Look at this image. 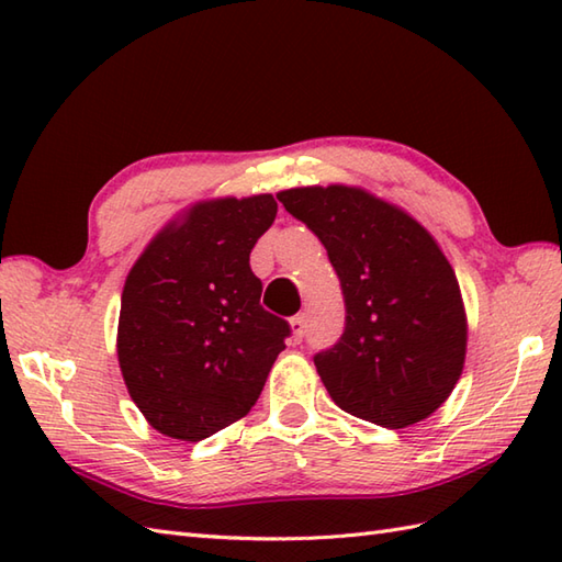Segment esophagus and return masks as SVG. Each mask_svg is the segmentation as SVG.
<instances>
[{"label":"esophagus","mask_w":562,"mask_h":562,"mask_svg":"<svg viewBox=\"0 0 562 562\" xmlns=\"http://www.w3.org/2000/svg\"><path fill=\"white\" fill-rule=\"evenodd\" d=\"M290 326H292V338L300 342L304 336H306V316L304 314H300V316H294L292 321H290Z\"/></svg>","instance_id":"esophagus-1"}]
</instances>
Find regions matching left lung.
<instances>
[{
	"instance_id": "1",
	"label": "left lung",
	"mask_w": 562,
	"mask_h": 562,
	"mask_svg": "<svg viewBox=\"0 0 562 562\" xmlns=\"http://www.w3.org/2000/svg\"><path fill=\"white\" fill-rule=\"evenodd\" d=\"M278 200L304 222L340 278L345 330L314 357L345 413L401 429L445 403L465 362L457 272L413 214L360 186H304Z\"/></svg>"
}]
</instances>
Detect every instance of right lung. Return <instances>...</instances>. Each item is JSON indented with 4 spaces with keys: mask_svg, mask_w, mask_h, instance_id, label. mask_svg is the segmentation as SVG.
<instances>
[{
    "mask_svg": "<svg viewBox=\"0 0 562 562\" xmlns=\"http://www.w3.org/2000/svg\"><path fill=\"white\" fill-rule=\"evenodd\" d=\"M270 193L200 200L154 234L130 268L117 364L157 432L200 441L254 408L290 336L260 306L248 256L270 229Z\"/></svg>",
    "mask_w": 562,
    "mask_h": 562,
    "instance_id": "add662e5",
    "label": "right lung"
}]
</instances>
